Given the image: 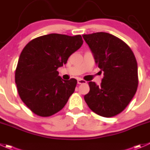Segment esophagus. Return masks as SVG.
Listing matches in <instances>:
<instances>
[{
    "mask_svg": "<svg viewBox=\"0 0 150 150\" xmlns=\"http://www.w3.org/2000/svg\"><path fill=\"white\" fill-rule=\"evenodd\" d=\"M86 83V81H84V80L81 79V78L78 79V84H83V83Z\"/></svg>",
    "mask_w": 150,
    "mask_h": 150,
    "instance_id": "34e87169",
    "label": "esophagus"
}]
</instances>
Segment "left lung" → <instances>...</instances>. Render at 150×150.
Instances as JSON below:
<instances>
[{
	"label": "left lung",
	"instance_id": "1",
	"mask_svg": "<svg viewBox=\"0 0 150 150\" xmlns=\"http://www.w3.org/2000/svg\"><path fill=\"white\" fill-rule=\"evenodd\" d=\"M103 71L101 84L88 83L89 92L84 100L95 114L112 117L121 113L137 90L138 65L133 51L125 42L105 32L83 35Z\"/></svg>",
	"mask_w": 150,
	"mask_h": 150
}]
</instances>
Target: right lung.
<instances>
[{
	"mask_svg": "<svg viewBox=\"0 0 150 150\" xmlns=\"http://www.w3.org/2000/svg\"><path fill=\"white\" fill-rule=\"evenodd\" d=\"M83 42L81 35L50 33L33 39L23 48L15 83L22 101L35 114L46 117L56 114L73 94L77 80H63L57 69Z\"/></svg>",
	"mask_w": 150,
	"mask_h": 150,
	"instance_id": "obj_1",
	"label": "right lung"
}]
</instances>
